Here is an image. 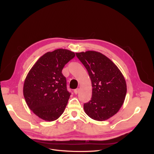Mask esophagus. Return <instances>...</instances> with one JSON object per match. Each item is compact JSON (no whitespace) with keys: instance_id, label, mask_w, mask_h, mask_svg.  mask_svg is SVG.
<instances>
[{"instance_id":"obj_1","label":"esophagus","mask_w":154,"mask_h":154,"mask_svg":"<svg viewBox=\"0 0 154 154\" xmlns=\"http://www.w3.org/2000/svg\"><path fill=\"white\" fill-rule=\"evenodd\" d=\"M79 92V88H77V89H75L74 90V93L75 94H77Z\"/></svg>"}]
</instances>
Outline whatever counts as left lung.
<instances>
[{"mask_svg": "<svg viewBox=\"0 0 154 154\" xmlns=\"http://www.w3.org/2000/svg\"><path fill=\"white\" fill-rule=\"evenodd\" d=\"M91 80V100L84 109L91 119L103 121L117 114L124 103L127 85L116 65L103 54L92 51L75 53Z\"/></svg>", "mask_w": 154, "mask_h": 154, "instance_id": "obj_1", "label": "left lung"}]
</instances>
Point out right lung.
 <instances>
[{"label":"right lung","mask_w":154,"mask_h":154,"mask_svg":"<svg viewBox=\"0 0 154 154\" xmlns=\"http://www.w3.org/2000/svg\"><path fill=\"white\" fill-rule=\"evenodd\" d=\"M75 55L63 48L47 52L29 72L23 84L24 98L29 109L42 120H55L66 109L71 94L62 70Z\"/></svg>","instance_id":"obj_1"}]
</instances>
